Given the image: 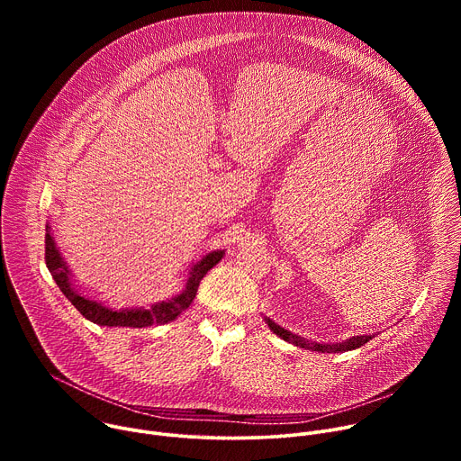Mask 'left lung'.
<instances>
[{
    "label": "left lung",
    "instance_id": "8db88e82",
    "mask_svg": "<svg viewBox=\"0 0 461 461\" xmlns=\"http://www.w3.org/2000/svg\"><path fill=\"white\" fill-rule=\"evenodd\" d=\"M268 326L274 330V334H277L279 338H283L285 341L295 345V347H301V348H306V350H312V352H322V354H336V352H347V350H354V348H359L363 347L365 343H368L374 336H357V338H352L345 343H338V345H322V343H315V341H308L301 336H295L288 330H285V328L277 326L276 322H272L270 319H267Z\"/></svg>",
    "mask_w": 461,
    "mask_h": 461
}]
</instances>
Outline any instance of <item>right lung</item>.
Segmentation results:
<instances>
[{
  "instance_id": "add662e5",
  "label": "right lung",
  "mask_w": 461,
  "mask_h": 461,
  "mask_svg": "<svg viewBox=\"0 0 461 461\" xmlns=\"http://www.w3.org/2000/svg\"><path fill=\"white\" fill-rule=\"evenodd\" d=\"M224 251L217 249L208 253L204 258H201L189 272V279L185 285V290L169 299L162 301L158 304H153L151 308H135V310H111L104 306L102 303L91 301L78 294L73 285H71V274L65 267V262L54 244V239L50 235V228H45V265L56 281L58 288L63 292V295L68 297L75 308L91 322H96L100 326H129V328H144L151 324H162L176 319L194 299L196 290H199V285L203 277L217 265V262L222 258Z\"/></svg>"
}]
</instances>
